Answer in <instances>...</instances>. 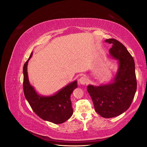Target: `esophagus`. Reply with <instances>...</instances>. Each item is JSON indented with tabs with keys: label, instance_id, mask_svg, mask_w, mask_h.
I'll return each mask as SVG.
<instances>
[{
	"label": "esophagus",
	"instance_id": "esophagus-1",
	"mask_svg": "<svg viewBox=\"0 0 147 147\" xmlns=\"http://www.w3.org/2000/svg\"><path fill=\"white\" fill-rule=\"evenodd\" d=\"M79 83L80 84H82V85H84V84H86L88 83V79L86 77H82L79 79Z\"/></svg>",
	"mask_w": 147,
	"mask_h": 147
}]
</instances>
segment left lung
Masks as SVG:
<instances>
[{"mask_svg": "<svg viewBox=\"0 0 147 147\" xmlns=\"http://www.w3.org/2000/svg\"><path fill=\"white\" fill-rule=\"evenodd\" d=\"M105 42L112 45L110 56L118 60V69L112 81L99 86L89 84L87 91L96 112L109 118L123 113L129 107L137 90L135 63L132 56L121 43L113 38Z\"/></svg>", "mask_w": 147, "mask_h": 147, "instance_id": "obj_1", "label": "left lung"}]
</instances>
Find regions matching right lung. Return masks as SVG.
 <instances>
[{
    "mask_svg": "<svg viewBox=\"0 0 147 147\" xmlns=\"http://www.w3.org/2000/svg\"><path fill=\"white\" fill-rule=\"evenodd\" d=\"M32 56V52L23 67V90L26 99L34 112L40 118L55 124L63 123L73 114L70 95L78 86L77 81L67 84L53 95L39 94L29 80L28 64Z\"/></svg>",
    "mask_w": 147,
    "mask_h": 147,
    "instance_id": "obj_1",
    "label": "right lung"
}]
</instances>
